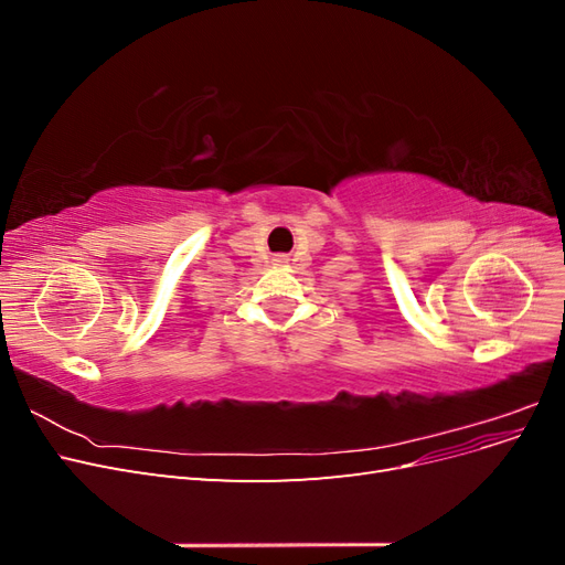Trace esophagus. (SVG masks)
<instances>
[{
  "instance_id": "obj_1",
  "label": "esophagus",
  "mask_w": 565,
  "mask_h": 565,
  "mask_svg": "<svg viewBox=\"0 0 565 565\" xmlns=\"http://www.w3.org/2000/svg\"><path fill=\"white\" fill-rule=\"evenodd\" d=\"M273 262H276V264H285V256H282V254H278L276 259H273Z\"/></svg>"
}]
</instances>
